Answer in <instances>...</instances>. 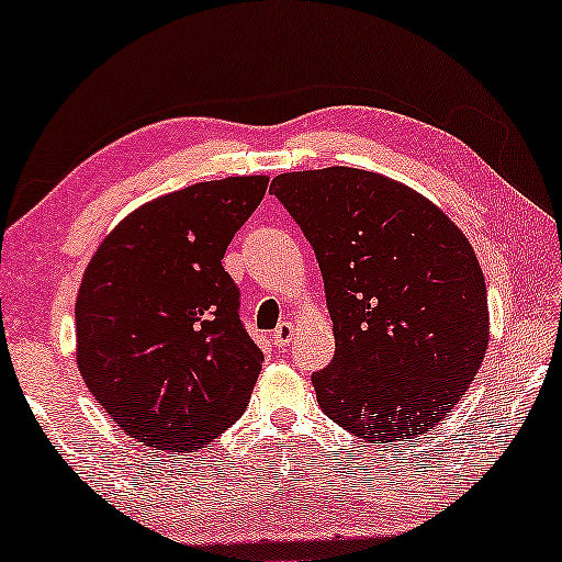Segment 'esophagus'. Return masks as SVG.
Segmentation results:
<instances>
[{
  "label": "esophagus",
  "instance_id": "1",
  "mask_svg": "<svg viewBox=\"0 0 562 562\" xmlns=\"http://www.w3.org/2000/svg\"><path fill=\"white\" fill-rule=\"evenodd\" d=\"M297 335V325L290 323V319H284V323L278 325V329H274V345L278 347H288L292 340H295Z\"/></svg>",
  "mask_w": 562,
  "mask_h": 562
}]
</instances>
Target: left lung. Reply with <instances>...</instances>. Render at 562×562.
<instances>
[{
    "label": "left lung",
    "instance_id": "left-lung-1",
    "mask_svg": "<svg viewBox=\"0 0 562 562\" xmlns=\"http://www.w3.org/2000/svg\"><path fill=\"white\" fill-rule=\"evenodd\" d=\"M278 198L315 247L335 358L315 372L327 417L368 442H413L473 385L490 340L487 288L465 233L393 177L284 172Z\"/></svg>",
    "mask_w": 562,
    "mask_h": 562
}]
</instances>
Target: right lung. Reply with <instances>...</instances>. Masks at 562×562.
Listing matches in <instances>:
<instances>
[{"instance_id":"add662e5","label":"right lung","mask_w":562,"mask_h":562,"mask_svg":"<svg viewBox=\"0 0 562 562\" xmlns=\"http://www.w3.org/2000/svg\"><path fill=\"white\" fill-rule=\"evenodd\" d=\"M267 182L225 177L139 204L87 265L75 305L79 375L142 445L202 450L245 413L262 352L239 323L222 257Z\"/></svg>"}]
</instances>
